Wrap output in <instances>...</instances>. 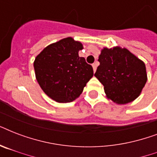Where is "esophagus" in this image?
Masks as SVG:
<instances>
[{"label":"esophagus","instance_id":"obj_1","mask_svg":"<svg viewBox=\"0 0 157 157\" xmlns=\"http://www.w3.org/2000/svg\"><path fill=\"white\" fill-rule=\"evenodd\" d=\"M92 67H93L94 71L95 72V71H96V68H97V66H96V63H93V64H92Z\"/></svg>","mask_w":157,"mask_h":157}]
</instances>
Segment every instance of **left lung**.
I'll return each instance as SVG.
<instances>
[{"label":"left lung","mask_w":157,"mask_h":157,"mask_svg":"<svg viewBox=\"0 0 157 157\" xmlns=\"http://www.w3.org/2000/svg\"><path fill=\"white\" fill-rule=\"evenodd\" d=\"M100 65L94 76L104 86L106 97L117 104L135 100L145 86L146 66L129 50L104 47L98 56Z\"/></svg>","instance_id":"8db88e82"}]
</instances>
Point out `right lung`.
<instances>
[{
  "label": "right lung",
  "instance_id": "obj_1",
  "mask_svg": "<svg viewBox=\"0 0 157 157\" xmlns=\"http://www.w3.org/2000/svg\"><path fill=\"white\" fill-rule=\"evenodd\" d=\"M83 45L72 37L52 43L36 57L33 63L40 88L53 100L69 103L83 92L94 76L93 67L79 57Z\"/></svg>",
  "mask_w": 157,
  "mask_h": 157
}]
</instances>
